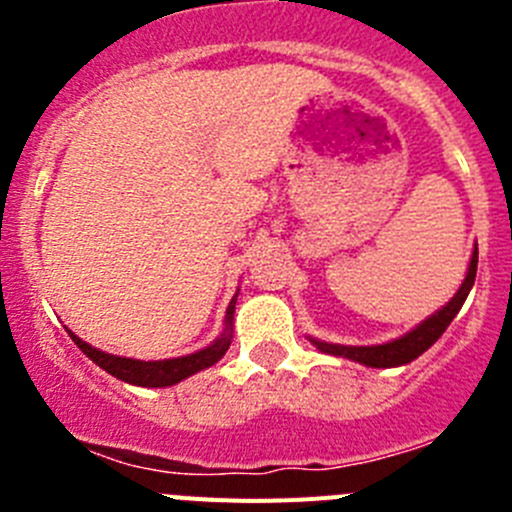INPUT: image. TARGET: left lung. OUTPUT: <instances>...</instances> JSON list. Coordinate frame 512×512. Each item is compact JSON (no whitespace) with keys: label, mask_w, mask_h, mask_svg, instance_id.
<instances>
[{"label":"left lung","mask_w":512,"mask_h":512,"mask_svg":"<svg viewBox=\"0 0 512 512\" xmlns=\"http://www.w3.org/2000/svg\"><path fill=\"white\" fill-rule=\"evenodd\" d=\"M474 277H477V251L472 253V264H469L467 271V279L464 284L459 287L451 302L443 310H438L436 315H431L428 320L418 325L415 330H410L408 336L397 338L392 343H382V346H336V343H323V341H312L320 351L325 354H333V356H343V359H351V361H359V364L366 366H400V364H408V361L418 359L423 351L433 346V343L441 338V333L449 328L451 320L456 318V312L461 310L464 300H467L469 289H472Z\"/></svg>","instance_id":"left-lung-1"}]
</instances>
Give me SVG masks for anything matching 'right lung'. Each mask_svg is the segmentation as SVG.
I'll return each instance as SVG.
<instances>
[{
  "mask_svg": "<svg viewBox=\"0 0 512 512\" xmlns=\"http://www.w3.org/2000/svg\"><path fill=\"white\" fill-rule=\"evenodd\" d=\"M233 312H235V300L228 305V315H225V333L217 338L212 346L202 348L197 354L182 356V359H166V361H135V359H122V356L104 354L99 348H92L89 343H84L81 338H74L76 346L89 356L97 366H102L104 372L112 374V377L122 379L128 384H138V387H171V384L182 382V379L192 377L194 372H202L207 366L215 364L220 356L228 351L230 346V330H233Z\"/></svg>",
  "mask_w": 512,
  "mask_h": 512,
  "instance_id": "right-lung-1",
  "label": "right lung"
}]
</instances>
